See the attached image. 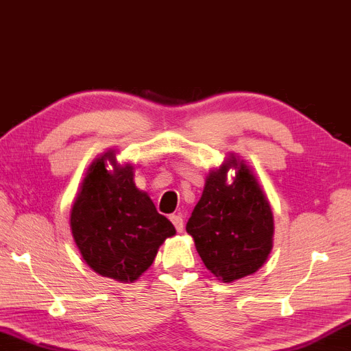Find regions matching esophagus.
<instances>
[{
  "label": "esophagus",
  "instance_id": "34e87169",
  "mask_svg": "<svg viewBox=\"0 0 351 351\" xmlns=\"http://www.w3.org/2000/svg\"><path fill=\"white\" fill-rule=\"evenodd\" d=\"M170 221L173 223V226L176 227V230L179 232V233H182V230H184V219H182V217L181 215H170Z\"/></svg>",
  "mask_w": 351,
  "mask_h": 351
}]
</instances>
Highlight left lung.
<instances>
[{
	"instance_id": "obj_1",
	"label": "left lung",
	"mask_w": 351,
	"mask_h": 351,
	"mask_svg": "<svg viewBox=\"0 0 351 351\" xmlns=\"http://www.w3.org/2000/svg\"><path fill=\"white\" fill-rule=\"evenodd\" d=\"M232 168V183L226 173ZM274 214L245 161L230 154L209 170L202 197L186 223L202 262L223 282L257 272L274 247Z\"/></svg>"
}]
</instances>
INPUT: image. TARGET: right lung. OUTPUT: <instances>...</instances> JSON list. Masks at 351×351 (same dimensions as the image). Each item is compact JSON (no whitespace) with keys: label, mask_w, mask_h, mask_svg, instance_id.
Returning a JSON list of instances; mask_svg holds the SVG:
<instances>
[{"label":"right lung","mask_w":351,"mask_h":351,"mask_svg":"<svg viewBox=\"0 0 351 351\" xmlns=\"http://www.w3.org/2000/svg\"><path fill=\"white\" fill-rule=\"evenodd\" d=\"M70 229L85 263L119 282L138 280L176 233L148 193L136 186L134 166L119 165L115 149L89 165L70 210Z\"/></svg>","instance_id":"right-lung-1"}]
</instances>
